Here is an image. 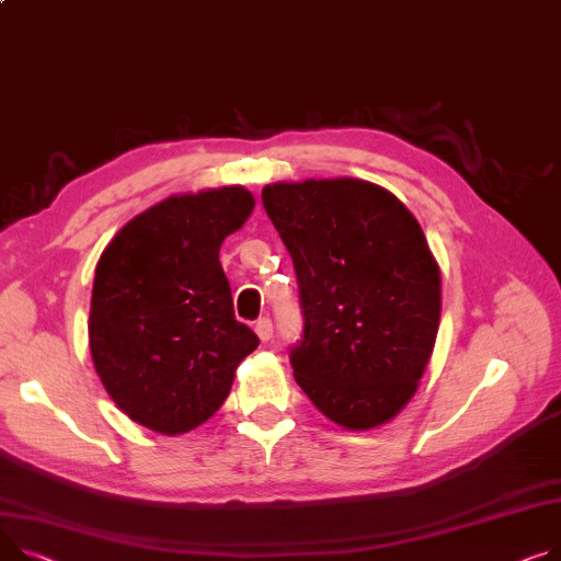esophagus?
Listing matches in <instances>:
<instances>
[{"label": "esophagus", "mask_w": 561, "mask_h": 561, "mask_svg": "<svg viewBox=\"0 0 561 561\" xmlns=\"http://www.w3.org/2000/svg\"><path fill=\"white\" fill-rule=\"evenodd\" d=\"M254 331H256L261 343H268L273 339V322L268 318H259L254 324Z\"/></svg>", "instance_id": "34e87169"}]
</instances>
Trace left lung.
Segmentation results:
<instances>
[{
  "instance_id": "1",
  "label": "left lung",
  "mask_w": 561,
  "mask_h": 561,
  "mask_svg": "<svg viewBox=\"0 0 561 561\" xmlns=\"http://www.w3.org/2000/svg\"><path fill=\"white\" fill-rule=\"evenodd\" d=\"M261 201L300 286L297 386L350 431L390 422L417 392L442 311L439 268L417 218L356 178L275 182Z\"/></svg>"
}]
</instances>
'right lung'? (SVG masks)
Listing matches in <instances>:
<instances>
[{
	"instance_id": "add662e5",
	"label": "right lung",
	"mask_w": 561,
	"mask_h": 561,
	"mask_svg": "<svg viewBox=\"0 0 561 561\" xmlns=\"http://www.w3.org/2000/svg\"><path fill=\"white\" fill-rule=\"evenodd\" d=\"M254 209L243 186L171 196L141 211L103 250L92 288L94 369L124 413L180 435L228 399L259 339L234 318L218 250Z\"/></svg>"
}]
</instances>
